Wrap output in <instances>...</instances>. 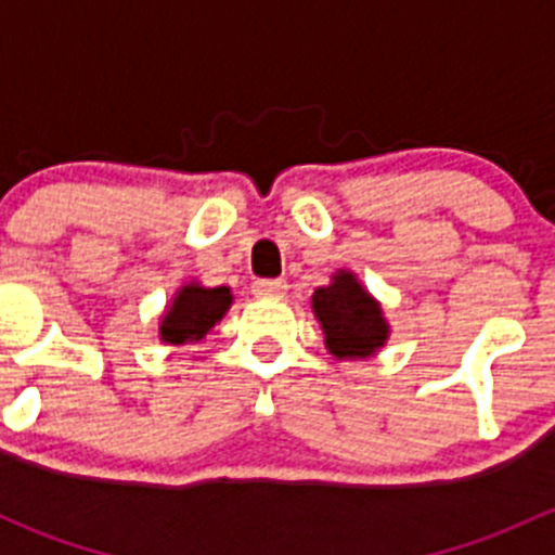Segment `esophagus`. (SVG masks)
I'll return each mask as SVG.
<instances>
[{
  "label": "esophagus",
  "mask_w": 555,
  "mask_h": 555,
  "mask_svg": "<svg viewBox=\"0 0 555 555\" xmlns=\"http://www.w3.org/2000/svg\"><path fill=\"white\" fill-rule=\"evenodd\" d=\"M284 293H287L284 279H257L255 282L257 298H284Z\"/></svg>",
  "instance_id": "34e87169"
}]
</instances>
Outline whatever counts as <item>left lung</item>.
<instances>
[{"label":"left lung","instance_id":"8db88e82","mask_svg":"<svg viewBox=\"0 0 555 555\" xmlns=\"http://www.w3.org/2000/svg\"><path fill=\"white\" fill-rule=\"evenodd\" d=\"M311 311L335 360H367L389 340L391 330L382 304L367 293L354 271L338 268L330 284L313 289Z\"/></svg>","mask_w":555,"mask_h":555}]
</instances>
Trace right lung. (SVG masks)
Returning a JSON list of instances; mask_svg holds the SVG:
<instances>
[{
    "label": "right lung",
    "instance_id": "right-lung-1",
    "mask_svg": "<svg viewBox=\"0 0 555 555\" xmlns=\"http://www.w3.org/2000/svg\"><path fill=\"white\" fill-rule=\"evenodd\" d=\"M233 306L231 287H204L201 282H188L173 293L171 304L166 306L158 324L160 344L184 346L198 344L206 333L222 322L228 309Z\"/></svg>",
    "mask_w": 555,
    "mask_h": 555
}]
</instances>
